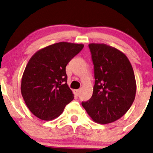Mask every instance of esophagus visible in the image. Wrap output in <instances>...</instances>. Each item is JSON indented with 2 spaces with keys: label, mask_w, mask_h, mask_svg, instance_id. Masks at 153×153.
Instances as JSON below:
<instances>
[{
  "label": "esophagus",
  "mask_w": 153,
  "mask_h": 153,
  "mask_svg": "<svg viewBox=\"0 0 153 153\" xmlns=\"http://www.w3.org/2000/svg\"><path fill=\"white\" fill-rule=\"evenodd\" d=\"M80 92H81V90L80 89H75L74 91V93L75 95H76V96H78V95H79Z\"/></svg>",
  "instance_id": "34e87169"
}]
</instances>
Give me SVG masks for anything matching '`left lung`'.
I'll list each match as a JSON object with an SVG mask.
<instances>
[{
	"label": "left lung",
	"instance_id": "obj_1",
	"mask_svg": "<svg viewBox=\"0 0 153 153\" xmlns=\"http://www.w3.org/2000/svg\"><path fill=\"white\" fill-rule=\"evenodd\" d=\"M94 65L93 95L82 102L94 121L107 124L128 111L136 93V82L129 59L119 49L104 43H90Z\"/></svg>",
	"mask_w": 153,
	"mask_h": 153
}]
</instances>
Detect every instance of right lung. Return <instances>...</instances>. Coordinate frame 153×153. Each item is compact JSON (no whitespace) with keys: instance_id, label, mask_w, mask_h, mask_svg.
<instances>
[{"instance_id":"1","label":"right lung","mask_w":153,"mask_h":153,"mask_svg":"<svg viewBox=\"0 0 153 153\" xmlns=\"http://www.w3.org/2000/svg\"><path fill=\"white\" fill-rule=\"evenodd\" d=\"M84 45L57 42L36 51L27 62L21 82L27 107L44 121L58 117L74 99L67 84L66 67Z\"/></svg>"}]
</instances>
